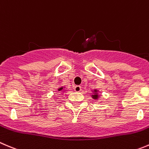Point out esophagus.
<instances>
[{
	"mask_svg": "<svg viewBox=\"0 0 149 149\" xmlns=\"http://www.w3.org/2000/svg\"><path fill=\"white\" fill-rule=\"evenodd\" d=\"M74 90L75 92H80V91L81 90V87L80 86H76L74 87Z\"/></svg>",
	"mask_w": 149,
	"mask_h": 149,
	"instance_id": "obj_1",
	"label": "esophagus"
}]
</instances>
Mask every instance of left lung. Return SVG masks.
Listing matches in <instances>:
<instances>
[{
    "label": "left lung",
    "instance_id": "1",
    "mask_svg": "<svg viewBox=\"0 0 149 149\" xmlns=\"http://www.w3.org/2000/svg\"><path fill=\"white\" fill-rule=\"evenodd\" d=\"M95 92H97V90H95ZM92 97H93L94 99H97L98 98V95L97 94H95V95H93Z\"/></svg>",
    "mask_w": 149,
    "mask_h": 149
}]
</instances>
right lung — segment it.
I'll return each mask as SVG.
<instances>
[{
    "label": "right lung",
    "mask_w": 149,
    "mask_h": 149,
    "mask_svg": "<svg viewBox=\"0 0 149 149\" xmlns=\"http://www.w3.org/2000/svg\"><path fill=\"white\" fill-rule=\"evenodd\" d=\"M62 89H63V87H61V88H60V89H58V91H61Z\"/></svg>",
    "instance_id": "obj_1"
}]
</instances>
